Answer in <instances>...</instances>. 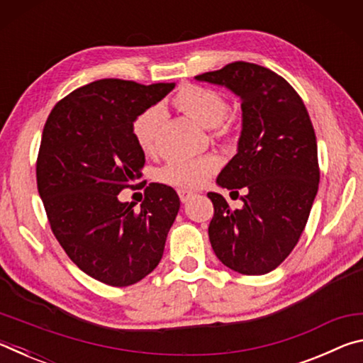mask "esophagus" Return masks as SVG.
<instances>
[{
  "instance_id": "34e87169",
  "label": "esophagus",
  "mask_w": 363,
  "mask_h": 363,
  "mask_svg": "<svg viewBox=\"0 0 363 363\" xmlns=\"http://www.w3.org/2000/svg\"><path fill=\"white\" fill-rule=\"evenodd\" d=\"M177 194H179V199L182 203H187V201L195 195V192H192V190H187V189H179L177 190Z\"/></svg>"
}]
</instances>
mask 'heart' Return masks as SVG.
I'll list each match as a JSON object with an SVG mask.
<instances>
[{"mask_svg": "<svg viewBox=\"0 0 363 363\" xmlns=\"http://www.w3.org/2000/svg\"><path fill=\"white\" fill-rule=\"evenodd\" d=\"M173 106L190 116L203 128H214L218 136H229L230 125L225 115L229 104L225 97L211 88L196 84H184L173 96ZM164 120V112L160 107H149L133 120L131 133L139 149L152 155L158 149V131ZM218 162L213 157L195 160H173L160 169V179L171 186L196 189L210 179L216 171Z\"/></svg>", "mask_w": 363, "mask_h": 363, "instance_id": "heart-1", "label": "heart"}]
</instances>
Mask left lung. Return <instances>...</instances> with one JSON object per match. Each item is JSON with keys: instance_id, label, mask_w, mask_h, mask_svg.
Wrapping results in <instances>:
<instances>
[{"instance_id": "1", "label": "left lung", "mask_w": 363, "mask_h": 363, "mask_svg": "<svg viewBox=\"0 0 363 363\" xmlns=\"http://www.w3.org/2000/svg\"><path fill=\"white\" fill-rule=\"evenodd\" d=\"M195 79L224 86L242 101L237 153L216 182L237 195L243 190V206L230 210L223 195L208 194L211 247L238 274H267L296 247L317 195L314 126L293 86L266 67L232 62Z\"/></svg>"}]
</instances>
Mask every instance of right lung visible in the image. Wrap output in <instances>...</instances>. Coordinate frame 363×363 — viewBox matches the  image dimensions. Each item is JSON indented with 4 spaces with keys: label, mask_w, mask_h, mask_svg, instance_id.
<instances>
[{
    "label": "right lung",
    "mask_w": 363,
    "mask_h": 363,
    "mask_svg": "<svg viewBox=\"0 0 363 363\" xmlns=\"http://www.w3.org/2000/svg\"><path fill=\"white\" fill-rule=\"evenodd\" d=\"M97 79L59 101L43 130L36 184L60 247L89 277L110 286L138 284L158 266L179 211L176 190L150 184L139 210L118 200L145 163L133 120L174 89Z\"/></svg>",
    "instance_id": "right-lung-1"
}]
</instances>
